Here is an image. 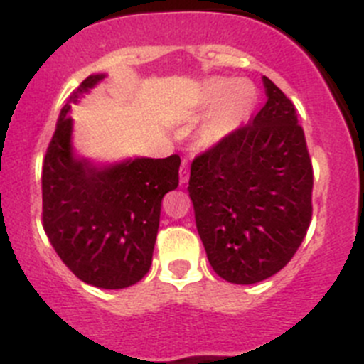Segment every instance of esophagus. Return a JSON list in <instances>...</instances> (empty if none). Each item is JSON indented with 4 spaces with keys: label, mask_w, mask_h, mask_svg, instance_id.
I'll list each match as a JSON object with an SVG mask.
<instances>
[{
    "label": "esophagus",
    "mask_w": 364,
    "mask_h": 364,
    "mask_svg": "<svg viewBox=\"0 0 364 364\" xmlns=\"http://www.w3.org/2000/svg\"><path fill=\"white\" fill-rule=\"evenodd\" d=\"M187 181H189V164L187 161H183L181 168V183H186Z\"/></svg>",
    "instance_id": "esophagus-1"
}]
</instances>
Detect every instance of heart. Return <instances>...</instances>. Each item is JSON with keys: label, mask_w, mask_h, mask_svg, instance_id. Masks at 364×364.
I'll return each instance as SVG.
<instances>
[{"label": "heart", "mask_w": 364, "mask_h": 364, "mask_svg": "<svg viewBox=\"0 0 364 364\" xmlns=\"http://www.w3.org/2000/svg\"><path fill=\"white\" fill-rule=\"evenodd\" d=\"M257 88L250 81L235 77H210L201 88V106L212 109L203 136L207 141H219L247 120L257 104Z\"/></svg>", "instance_id": "1"}]
</instances>
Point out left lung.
I'll use <instances>...</instances> for the list:
<instances>
[{"instance_id":"left-lung-1","label":"left lung","mask_w":364,"mask_h":364,"mask_svg":"<svg viewBox=\"0 0 364 364\" xmlns=\"http://www.w3.org/2000/svg\"><path fill=\"white\" fill-rule=\"evenodd\" d=\"M262 81L265 106L194 157L187 187L212 269L237 285L282 271L313 212V166L297 111L271 79Z\"/></svg>"}]
</instances>
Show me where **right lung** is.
Wrapping results in <instances>:
<instances>
[{"label": "right lung", "mask_w": 364, "mask_h": 364, "mask_svg": "<svg viewBox=\"0 0 364 364\" xmlns=\"http://www.w3.org/2000/svg\"><path fill=\"white\" fill-rule=\"evenodd\" d=\"M88 75L67 99L42 166V225L65 265L99 289H127L152 265L161 203L177 189L181 157L93 166L72 154L70 104L102 79Z\"/></svg>", "instance_id": "obj_1"}]
</instances>
